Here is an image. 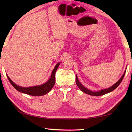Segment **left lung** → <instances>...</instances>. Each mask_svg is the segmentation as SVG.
I'll list each match as a JSON object with an SVG mask.
<instances>
[{
    "label": "left lung",
    "instance_id": "left-lung-1",
    "mask_svg": "<svg viewBox=\"0 0 132 132\" xmlns=\"http://www.w3.org/2000/svg\"><path fill=\"white\" fill-rule=\"evenodd\" d=\"M125 72H126V70H125V72L123 73V75H122V76L120 77V79L118 80V81L116 82L115 84H114L112 86L110 87H109L108 88H105V89H102V90H101L98 91H91L89 90V89L87 88L86 87H85L82 85L81 82L79 81V79H78V77H77V76L76 75V83L77 86H78V87L79 88V89L80 90H81L82 92H83L86 94H87L88 95H93V96H100V95H104L105 94L107 93H109L111 92V91H112L113 90H114L115 88H117L118 86L120 84V82H121L122 80L123 79V77L125 76Z\"/></svg>",
    "mask_w": 132,
    "mask_h": 132
}]
</instances>
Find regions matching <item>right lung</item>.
<instances>
[{"mask_svg":"<svg viewBox=\"0 0 132 132\" xmlns=\"http://www.w3.org/2000/svg\"><path fill=\"white\" fill-rule=\"evenodd\" d=\"M61 62L57 63L52 70V72L51 73V77L47 81L45 82L44 84L39 85V86L30 87H23L20 86H18L16 84H15L12 80L10 79V77L7 75V77L9 80L12 84V86L14 87L15 89H16L19 92L26 94L32 95V96H42L45 95L46 94L48 93L51 90V89L53 88V86L55 83V73L57 69L59 67Z\"/></svg>","mask_w":132,"mask_h":132,"instance_id":"1","label":"right lung"}]
</instances>
